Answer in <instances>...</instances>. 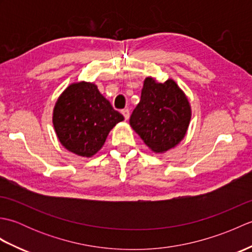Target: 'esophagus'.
<instances>
[{
    "label": "esophagus",
    "instance_id": "34e87169",
    "mask_svg": "<svg viewBox=\"0 0 252 252\" xmlns=\"http://www.w3.org/2000/svg\"><path fill=\"white\" fill-rule=\"evenodd\" d=\"M121 114L123 115V117H125L126 120H127V119H129V118H130V110L127 109V108L122 109V110H121Z\"/></svg>",
    "mask_w": 252,
    "mask_h": 252
}]
</instances>
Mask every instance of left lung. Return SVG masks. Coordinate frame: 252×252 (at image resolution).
Masks as SVG:
<instances>
[{"label": "left lung", "mask_w": 252, "mask_h": 252, "mask_svg": "<svg viewBox=\"0 0 252 252\" xmlns=\"http://www.w3.org/2000/svg\"><path fill=\"white\" fill-rule=\"evenodd\" d=\"M190 116L189 100L173 80L146 78L130 125L152 151L163 153L183 140Z\"/></svg>", "instance_id": "obj_1"}]
</instances>
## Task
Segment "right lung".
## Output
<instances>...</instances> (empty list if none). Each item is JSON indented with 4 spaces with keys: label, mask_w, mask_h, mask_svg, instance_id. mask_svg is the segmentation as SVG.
Here are the masks:
<instances>
[{
    "label": "right lung",
    "mask_w": 252,
    "mask_h": 252,
    "mask_svg": "<svg viewBox=\"0 0 252 252\" xmlns=\"http://www.w3.org/2000/svg\"><path fill=\"white\" fill-rule=\"evenodd\" d=\"M125 118L112 108L93 83L69 85L58 98L53 125L69 152L91 157L104 145L109 131Z\"/></svg>",
    "instance_id": "right-lung-1"
}]
</instances>
